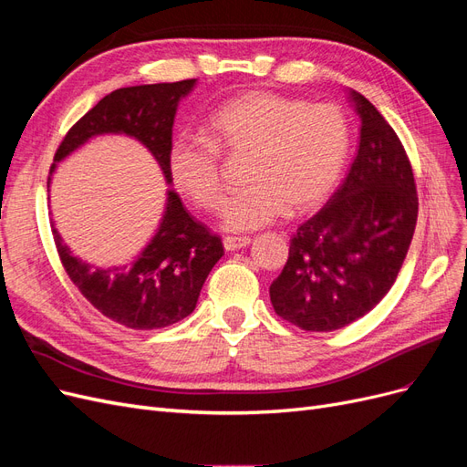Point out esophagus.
<instances>
[{
    "label": "esophagus",
    "instance_id": "34e87169",
    "mask_svg": "<svg viewBox=\"0 0 467 467\" xmlns=\"http://www.w3.org/2000/svg\"><path fill=\"white\" fill-rule=\"evenodd\" d=\"M249 244H251L249 237H239V235H228V237H223V247H225V251L242 249V247H247Z\"/></svg>",
    "mask_w": 467,
    "mask_h": 467
}]
</instances>
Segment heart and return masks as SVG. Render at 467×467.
Instances as JSON below:
<instances>
[{
	"label": "heart",
	"instance_id": "obj_1",
	"mask_svg": "<svg viewBox=\"0 0 467 467\" xmlns=\"http://www.w3.org/2000/svg\"><path fill=\"white\" fill-rule=\"evenodd\" d=\"M202 136L173 140L167 173L194 206L216 210L223 192L218 155L245 158L247 187L225 199L222 222L232 232H249L329 199L348 158L350 124L335 103L309 105L257 89L212 110Z\"/></svg>",
	"mask_w": 467,
	"mask_h": 467
}]
</instances>
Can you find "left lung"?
Here are the masks:
<instances>
[{
  "label": "left lung",
  "mask_w": 467,
  "mask_h": 467,
  "mask_svg": "<svg viewBox=\"0 0 467 467\" xmlns=\"http://www.w3.org/2000/svg\"><path fill=\"white\" fill-rule=\"evenodd\" d=\"M360 142L341 187L290 239L271 285L278 317L304 331H335L366 316L393 286L419 214L413 167L378 109L350 91Z\"/></svg>",
  "instance_id": "left-lung-1"
}]
</instances>
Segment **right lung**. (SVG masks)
<instances>
[{
	"mask_svg": "<svg viewBox=\"0 0 467 467\" xmlns=\"http://www.w3.org/2000/svg\"><path fill=\"white\" fill-rule=\"evenodd\" d=\"M194 79L122 88L103 97L69 129L54 153L60 161L95 134L120 132L140 140L158 160L167 181L179 99ZM54 165L50 167L52 173ZM50 182V177H48ZM60 263L95 309L129 329H161L185 319L196 307L208 273L223 255L220 235L194 220L179 194L169 191L165 216L151 244L126 265L99 268L76 259L52 228Z\"/></svg>",
	"mask_w": 467,
	"mask_h": 467,
	"instance_id": "right-lung-1",
	"label": "right lung"
}]
</instances>
